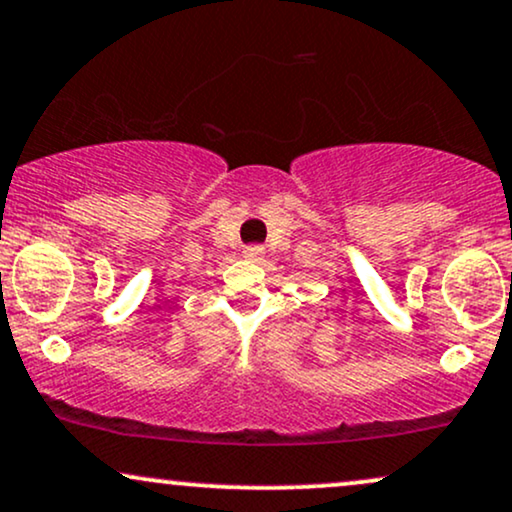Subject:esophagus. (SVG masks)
Masks as SVG:
<instances>
[{
    "mask_svg": "<svg viewBox=\"0 0 512 512\" xmlns=\"http://www.w3.org/2000/svg\"><path fill=\"white\" fill-rule=\"evenodd\" d=\"M243 255L248 257V260H262L264 248H262V245H248V248L243 250Z\"/></svg>",
    "mask_w": 512,
    "mask_h": 512,
    "instance_id": "obj_1",
    "label": "esophagus"
}]
</instances>
